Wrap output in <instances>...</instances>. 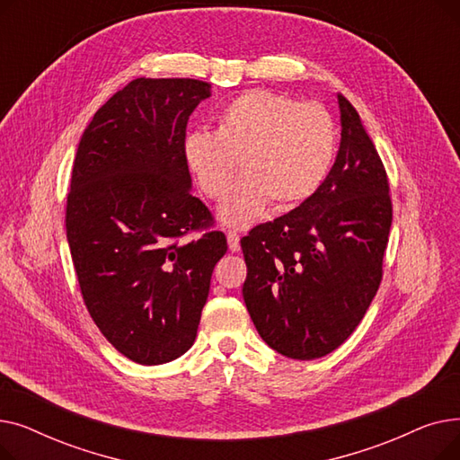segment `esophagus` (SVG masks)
<instances>
[{
	"instance_id": "esophagus-1",
	"label": "esophagus",
	"mask_w": 460,
	"mask_h": 460,
	"mask_svg": "<svg viewBox=\"0 0 460 460\" xmlns=\"http://www.w3.org/2000/svg\"><path fill=\"white\" fill-rule=\"evenodd\" d=\"M227 244H229L231 252H238L240 250V234L234 233V231H229L227 233Z\"/></svg>"
}]
</instances>
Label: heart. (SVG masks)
Wrapping results in <instances>:
<instances>
[{
    "label": "heart",
    "mask_w": 460,
    "mask_h": 460,
    "mask_svg": "<svg viewBox=\"0 0 460 460\" xmlns=\"http://www.w3.org/2000/svg\"><path fill=\"white\" fill-rule=\"evenodd\" d=\"M337 151L332 113L317 102L250 89L216 117V132L193 130L182 141L191 177L210 199H222L236 173L244 177L220 207V220L236 229L255 224L272 203L279 210L307 201L328 177Z\"/></svg>",
    "instance_id": "obj_1"
}]
</instances>
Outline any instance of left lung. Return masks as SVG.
Here are the masks:
<instances>
[{
  "mask_svg": "<svg viewBox=\"0 0 460 460\" xmlns=\"http://www.w3.org/2000/svg\"><path fill=\"white\" fill-rule=\"evenodd\" d=\"M341 145L313 196L240 240L243 296L262 341L293 359L343 345L382 279L392 227L390 182L359 115L343 94Z\"/></svg>",
  "mask_w": 460,
  "mask_h": 460,
  "instance_id": "8db88e82",
  "label": "left lung"
}]
</instances>
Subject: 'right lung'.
<instances>
[{
    "mask_svg": "<svg viewBox=\"0 0 460 460\" xmlns=\"http://www.w3.org/2000/svg\"><path fill=\"white\" fill-rule=\"evenodd\" d=\"M208 96L201 80H132L94 113L72 165L65 226L84 302L106 340L141 366L193 345L227 252L191 196L182 155L188 119Z\"/></svg>",
    "mask_w": 460,
    "mask_h": 460,
    "instance_id": "right-lung-1",
    "label": "right lung"
}]
</instances>
